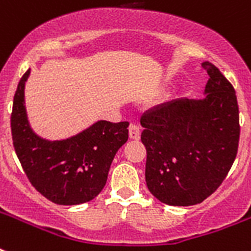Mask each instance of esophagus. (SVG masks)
<instances>
[{
	"instance_id": "esophagus-1",
	"label": "esophagus",
	"mask_w": 251,
	"mask_h": 251,
	"mask_svg": "<svg viewBox=\"0 0 251 251\" xmlns=\"http://www.w3.org/2000/svg\"><path fill=\"white\" fill-rule=\"evenodd\" d=\"M129 137L131 139H139L141 138V129H139V126L134 125V124H131L129 126Z\"/></svg>"
}]
</instances>
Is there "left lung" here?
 <instances>
[{"mask_svg":"<svg viewBox=\"0 0 251 251\" xmlns=\"http://www.w3.org/2000/svg\"><path fill=\"white\" fill-rule=\"evenodd\" d=\"M202 66L210 75L204 98L172 100L141 117L147 187L169 206H193L208 198L237 155L236 91L215 65L206 61Z\"/></svg>","mask_w":251,"mask_h":251,"instance_id":"8db88e82","label":"left lung"}]
</instances>
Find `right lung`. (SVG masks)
<instances>
[{"instance_id":"obj_1","label":"right lung","mask_w":251,"mask_h":251,"mask_svg":"<svg viewBox=\"0 0 251 251\" xmlns=\"http://www.w3.org/2000/svg\"><path fill=\"white\" fill-rule=\"evenodd\" d=\"M29 69L14 95L11 135L18 159L29 182L50 202L64 206L90 202L105 186L108 172L120 147L129 138V122L98 121L62 141L33 133L25 105Z\"/></svg>"}]
</instances>
